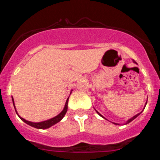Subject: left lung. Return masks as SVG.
I'll list each match as a JSON object with an SVG mask.
<instances>
[{
  "mask_svg": "<svg viewBox=\"0 0 160 160\" xmlns=\"http://www.w3.org/2000/svg\"><path fill=\"white\" fill-rule=\"evenodd\" d=\"M133 62H134V63H136V62H135V61H134V60H133ZM136 64H137V63H136ZM147 103H148V100H147L146 103H145L144 108V109H143V110H142V111H144V108H145V107H146V104H147ZM95 111H96V112H97V113H98V114L99 116H101V117H103V118H104V119H105V120H107V119H106V118H105V117H103V116H102V114H101V113H99V112H98V111H96V110H95ZM142 111H141V112H140V113H138V114H136V115H135V116H134V117H132V118H130V119H129V120H128L127 121H126V122H125V123H124V124H125V125H126V124H128V123H129V122H132V121L133 120H135V118H136V117H138V116H139V115H140V114H141V113H142ZM113 124H115V125H120V124H119V123H116V122H113Z\"/></svg>",
  "mask_w": 160,
  "mask_h": 160,
  "instance_id": "obj_1",
  "label": "left lung"
}]
</instances>
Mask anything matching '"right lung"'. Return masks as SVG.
I'll return each instance as SVG.
<instances>
[{"mask_svg":"<svg viewBox=\"0 0 160 160\" xmlns=\"http://www.w3.org/2000/svg\"><path fill=\"white\" fill-rule=\"evenodd\" d=\"M71 92H72V90L71 91V93H70V95L71 94ZM68 99H69V97L68 98L67 101H66L65 108H64V109L62 110V111L59 113V114L56 116V117H54L53 118L49 119V120H45V121H42V122H31V121H28L26 120H25V119L22 118V117H21L19 114H18L17 111H16V107H15V104H14L13 98H12V104H13L14 108H15V111H16V114L19 116V118L21 119V120H22L23 122H25V123L29 125V126H32V127H34L36 128H39V129H46V128H48L49 127H51V126H52L53 125L56 124L57 122H60V121L62 120V118L65 117L66 112H67V111H68Z\"/></svg>","mask_w":160,"mask_h":160,"instance_id":"add662e5","label":"right lung"}]
</instances>
